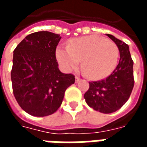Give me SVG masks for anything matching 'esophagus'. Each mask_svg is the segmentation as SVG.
I'll list each match as a JSON object with an SVG mask.
<instances>
[{"label":"esophagus","mask_w":147,"mask_h":147,"mask_svg":"<svg viewBox=\"0 0 147 147\" xmlns=\"http://www.w3.org/2000/svg\"><path fill=\"white\" fill-rule=\"evenodd\" d=\"M80 78L78 76H76V83H78V82H80Z\"/></svg>","instance_id":"obj_1"}]
</instances>
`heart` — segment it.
<instances>
[{
    "mask_svg": "<svg viewBox=\"0 0 147 147\" xmlns=\"http://www.w3.org/2000/svg\"><path fill=\"white\" fill-rule=\"evenodd\" d=\"M67 47L59 46L56 49V58L66 71L76 69L83 60L82 67L86 76L101 80L113 73L118 64V46L103 37L89 35L73 38Z\"/></svg>",
    "mask_w": 147,
    "mask_h": 147,
    "instance_id": "1",
    "label": "heart"
}]
</instances>
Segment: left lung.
<instances>
[{"label":"left lung","mask_w":147,"mask_h":147,"mask_svg":"<svg viewBox=\"0 0 147 147\" xmlns=\"http://www.w3.org/2000/svg\"><path fill=\"white\" fill-rule=\"evenodd\" d=\"M119 48L120 61L110 76L104 80L89 82V90L84 98L87 105L102 113H111L120 109L129 98L134 87L133 61L129 46L107 34Z\"/></svg>","instance_id":"8db88e82"}]
</instances>
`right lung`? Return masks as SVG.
I'll return each instance as SVG.
<instances>
[{"label": "right lung", "instance_id": "add662e5", "mask_svg": "<svg viewBox=\"0 0 147 147\" xmlns=\"http://www.w3.org/2000/svg\"><path fill=\"white\" fill-rule=\"evenodd\" d=\"M60 34L38 31L27 35L15 49L11 79L18 104L34 117L54 113L75 76L58 68L56 49Z\"/></svg>", "mask_w": 147, "mask_h": 147}]
</instances>
